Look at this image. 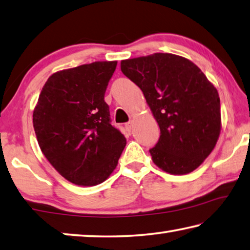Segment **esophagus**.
<instances>
[{"label": "esophagus", "mask_w": 250, "mask_h": 250, "mask_svg": "<svg viewBox=\"0 0 250 250\" xmlns=\"http://www.w3.org/2000/svg\"><path fill=\"white\" fill-rule=\"evenodd\" d=\"M133 126H134L133 121H129L125 124V128H126V130H127V132H130V130L133 129Z\"/></svg>", "instance_id": "esophagus-1"}]
</instances>
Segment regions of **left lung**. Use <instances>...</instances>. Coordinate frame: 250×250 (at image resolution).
I'll use <instances>...</instances> for the list:
<instances>
[{
	"label": "left lung",
	"instance_id": "1",
	"mask_svg": "<svg viewBox=\"0 0 250 250\" xmlns=\"http://www.w3.org/2000/svg\"><path fill=\"white\" fill-rule=\"evenodd\" d=\"M122 72L141 87L158 123L152 161L171 174L192 172L211 154L221 132L217 90L183 57L154 54L122 60Z\"/></svg>",
	"mask_w": 250,
	"mask_h": 250
}]
</instances>
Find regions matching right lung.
Instances as JSON below:
<instances>
[{"mask_svg":"<svg viewBox=\"0 0 250 250\" xmlns=\"http://www.w3.org/2000/svg\"><path fill=\"white\" fill-rule=\"evenodd\" d=\"M116 64L98 61L54 73L35 107L33 124L42 154L74 185L106 180L126 146L104 101Z\"/></svg>","mask_w":250,"mask_h":250,"instance_id":"1","label":"right lung"}]
</instances>
